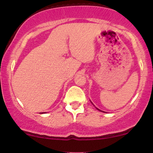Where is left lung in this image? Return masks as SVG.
<instances>
[{"instance_id":"left-lung-1","label":"left lung","mask_w":153,"mask_h":153,"mask_svg":"<svg viewBox=\"0 0 153 153\" xmlns=\"http://www.w3.org/2000/svg\"><path fill=\"white\" fill-rule=\"evenodd\" d=\"M96 109H98L99 111H101L100 109H99V108H96ZM103 112H104V111H103Z\"/></svg>"}]
</instances>
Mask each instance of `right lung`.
Listing matches in <instances>:
<instances>
[{"instance_id": "add662e5", "label": "right lung", "mask_w": 153, "mask_h": 153, "mask_svg": "<svg viewBox=\"0 0 153 153\" xmlns=\"http://www.w3.org/2000/svg\"><path fill=\"white\" fill-rule=\"evenodd\" d=\"M41 114H43V112H42V113H41Z\"/></svg>"}]
</instances>
